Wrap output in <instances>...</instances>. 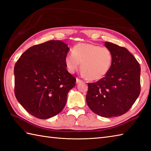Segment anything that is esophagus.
I'll list each match as a JSON object with an SVG mask.
<instances>
[{"instance_id":"obj_1","label":"esophagus","mask_w":151,"mask_h":151,"mask_svg":"<svg viewBox=\"0 0 151 151\" xmlns=\"http://www.w3.org/2000/svg\"><path fill=\"white\" fill-rule=\"evenodd\" d=\"M76 83H79V82H82V81L81 79H80V78H76Z\"/></svg>"}]
</instances>
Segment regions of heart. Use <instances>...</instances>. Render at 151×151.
<instances>
[{
  "label": "heart",
  "instance_id": "heart-1",
  "mask_svg": "<svg viewBox=\"0 0 151 151\" xmlns=\"http://www.w3.org/2000/svg\"><path fill=\"white\" fill-rule=\"evenodd\" d=\"M113 62V55L106 47L90 43H79L73 49V54L65 58L67 70L74 73L81 63V70L90 81H99L110 71Z\"/></svg>",
  "mask_w": 151,
  "mask_h": 151
}]
</instances>
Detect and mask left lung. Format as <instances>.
<instances>
[{"label": "left lung", "instance_id": "8db88e82", "mask_svg": "<svg viewBox=\"0 0 151 151\" xmlns=\"http://www.w3.org/2000/svg\"><path fill=\"white\" fill-rule=\"evenodd\" d=\"M104 45L113 55L111 69L104 78L88 83L86 102L101 117L120 116L130 110L139 97L141 68L126 48L110 42Z\"/></svg>", "mask_w": 151, "mask_h": 151}]
</instances>
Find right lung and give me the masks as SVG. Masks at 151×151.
<instances>
[{
	"mask_svg": "<svg viewBox=\"0 0 151 151\" xmlns=\"http://www.w3.org/2000/svg\"><path fill=\"white\" fill-rule=\"evenodd\" d=\"M69 49L62 41L51 40L30 47L16 62L15 97L33 116L49 119L65 106L67 93L76 83L66 69Z\"/></svg>",
	"mask_w": 151,
	"mask_h": 151,
	"instance_id": "right-lung-1",
	"label": "right lung"
}]
</instances>
